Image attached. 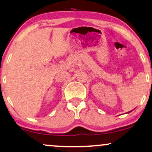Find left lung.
Masks as SVG:
<instances>
[{
    "mask_svg": "<svg viewBox=\"0 0 152 152\" xmlns=\"http://www.w3.org/2000/svg\"><path fill=\"white\" fill-rule=\"evenodd\" d=\"M131 111H132V110H131ZM131 111H130V112H127V113H129V112H131Z\"/></svg>",
    "mask_w": 152,
    "mask_h": 152,
    "instance_id": "left-lung-1",
    "label": "left lung"
}]
</instances>
